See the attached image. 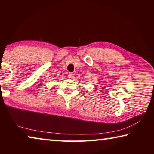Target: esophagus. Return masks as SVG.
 <instances>
[{
	"mask_svg": "<svg viewBox=\"0 0 154 154\" xmlns=\"http://www.w3.org/2000/svg\"><path fill=\"white\" fill-rule=\"evenodd\" d=\"M68 77H69V78H70V79H72V78L74 77V75L71 72V73H69V75H68Z\"/></svg>",
	"mask_w": 154,
	"mask_h": 154,
	"instance_id": "1",
	"label": "esophagus"
}]
</instances>
